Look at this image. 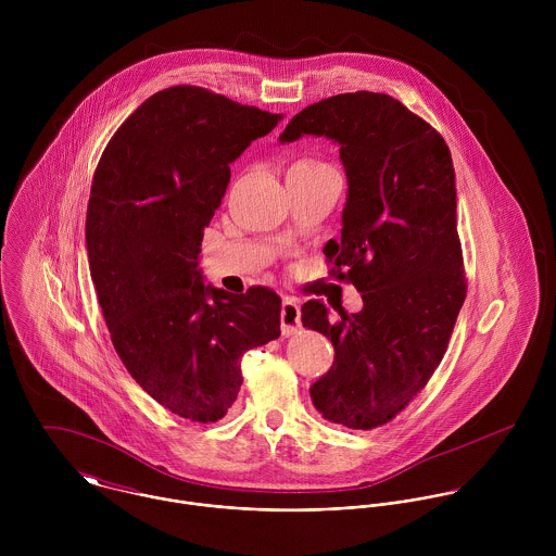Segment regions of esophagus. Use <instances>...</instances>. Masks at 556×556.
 Listing matches in <instances>:
<instances>
[{
	"mask_svg": "<svg viewBox=\"0 0 556 556\" xmlns=\"http://www.w3.org/2000/svg\"><path fill=\"white\" fill-rule=\"evenodd\" d=\"M280 323H282V333L293 336L302 329V318H300V306L295 300H285L282 311H280Z\"/></svg>",
	"mask_w": 556,
	"mask_h": 556,
	"instance_id": "1",
	"label": "esophagus"
}]
</instances>
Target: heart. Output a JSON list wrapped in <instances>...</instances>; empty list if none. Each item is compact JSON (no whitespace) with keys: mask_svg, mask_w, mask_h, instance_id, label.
<instances>
[{"mask_svg":"<svg viewBox=\"0 0 556 556\" xmlns=\"http://www.w3.org/2000/svg\"><path fill=\"white\" fill-rule=\"evenodd\" d=\"M300 164H304V162H300Z\"/></svg>","mask_w":556,"mask_h":556,"instance_id":"obj_1","label":"heart"}]
</instances>
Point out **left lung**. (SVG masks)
Segmentation results:
<instances>
[{
    "label": "left lung",
    "instance_id": "left-lung-1",
    "mask_svg": "<svg viewBox=\"0 0 556 556\" xmlns=\"http://www.w3.org/2000/svg\"><path fill=\"white\" fill-rule=\"evenodd\" d=\"M304 135L340 146L349 192L340 241L325 256L364 300L359 313L336 308V318L318 300L302 306L304 327L336 351L311 397L327 421L370 430L426 388L465 304L452 154L428 122L375 91L306 106L280 141Z\"/></svg>",
    "mask_w": 556,
    "mask_h": 556
}]
</instances>
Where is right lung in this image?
Instances as JSON below:
<instances>
[{
  "instance_id": "obj_1",
  "label": "right lung",
  "mask_w": 556,
  "mask_h": 556,
  "mask_svg": "<svg viewBox=\"0 0 556 556\" xmlns=\"http://www.w3.org/2000/svg\"><path fill=\"white\" fill-rule=\"evenodd\" d=\"M282 115L194 85L150 96L96 166L85 220L91 280L113 346L170 413L210 424L238 397L241 357L280 336V298L203 282V229L231 162Z\"/></svg>"
}]
</instances>
